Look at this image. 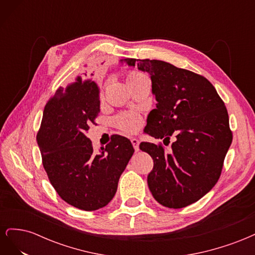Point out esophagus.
I'll return each instance as SVG.
<instances>
[{"mask_svg":"<svg viewBox=\"0 0 255 255\" xmlns=\"http://www.w3.org/2000/svg\"><path fill=\"white\" fill-rule=\"evenodd\" d=\"M130 142H132L136 152L139 151V140H138L137 138H132V139H130Z\"/></svg>","mask_w":255,"mask_h":255,"instance_id":"obj_1","label":"esophagus"}]
</instances>
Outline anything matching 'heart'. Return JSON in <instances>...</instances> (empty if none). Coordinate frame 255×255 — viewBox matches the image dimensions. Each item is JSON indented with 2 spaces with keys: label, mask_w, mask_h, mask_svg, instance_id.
Listing matches in <instances>:
<instances>
[{
  "label": "heart",
  "mask_w": 255,
  "mask_h": 255,
  "mask_svg": "<svg viewBox=\"0 0 255 255\" xmlns=\"http://www.w3.org/2000/svg\"><path fill=\"white\" fill-rule=\"evenodd\" d=\"M143 78H145V75L140 72H137V71H130L127 74L128 84L130 82L143 79ZM114 123L116 127L122 130V132L135 133L140 128V127L142 125V119L137 113L126 112V113H121L118 116H116V117L114 118Z\"/></svg>",
  "instance_id": "1"
}]
</instances>
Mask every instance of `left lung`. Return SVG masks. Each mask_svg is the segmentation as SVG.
<instances>
[{
    "mask_svg": "<svg viewBox=\"0 0 255 255\" xmlns=\"http://www.w3.org/2000/svg\"><path fill=\"white\" fill-rule=\"evenodd\" d=\"M150 73L157 105L144 128L156 139L175 141L166 153L163 144L141 142L153 158L148 186L156 201L169 208L197 202L218 182L232 142L225 102L204 76L163 60L125 59Z\"/></svg>",
    "mask_w": 255,
    "mask_h": 255,
    "instance_id": "left-lung-1",
    "label": "left lung"
}]
</instances>
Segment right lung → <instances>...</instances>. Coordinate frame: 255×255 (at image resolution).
I'll list each match as a JSON object with an SVG mask.
<instances>
[{"instance_id": "add662e5", "label": "right lung", "mask_w": 255, "mask_h": 255, "mask_svg": "<svg viewBox=\"0 0 255 255\" xmlns=\"http://www.w3.org/2000/svg\"><path fill=\"white\" fill-rule=\"evenodd\" d=\"M85 76L78 75L50 98L37 142L58 196L79 210L91 212L112 201L134 148L127 137L113 135L105 148L94 151L87 133L91 123L97 125L100 89L92 74Z\"/></svg>"}]
</instances>
